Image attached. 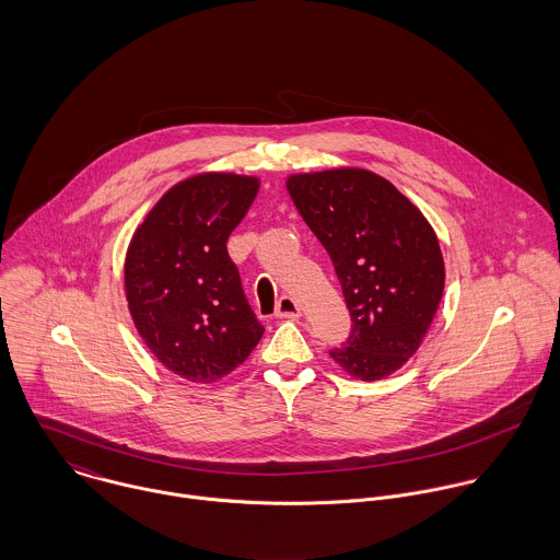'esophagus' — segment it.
Returning <instances> with one entry per match:
<instances>
[{
	"instance_id": "1",
	"label": "esophagus",
	"mask_w": 560,
	"mask_h": 560,
	"mask_svg": "<svg viewBox=\"0 0 560 560\" xmlns=\"http://www.w3.org/2000/svg\"><path fill=\"white\" fill-rule=\"evenodd\" d=\"M302 313H300V306L298 302L291 298V295H284L280 298L278 306H276V317L278 319H298Z\"/></svg>"
}]
</instances>
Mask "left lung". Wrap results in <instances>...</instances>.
I'll return each instance as SVG.
<instances>
[{
  "mask_svg": "<svg viewBox=\"0 0 560 560\" xmlns=\"http://www.w3.org/2000/svg\"><path fill=\"white\" fill-rule=\"evenodd\" d=\"M287 189L327 249L351 315L329 351L351 377L377 382L418 351L444 293L440 241L399 189L364 167L291 174Z\"/></svg>",
  "mask_w": 560,
  "mask_h": 560,
  "instance_id": "1",
  "label": "left lung"
}]
</instances>
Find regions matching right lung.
I'll return each instance as SVG.
<instances>
[{
  "label": "right lung",
  "instance_id": "add662e5",
  "mask_svg": "<svg viewBox=\"0 0 560 560\" xmlns=\"http://www.w3.org/2000/svg\"><path fill=\"white\" fill-rule=\"evenodd\" d=\"M258 187L256 176L194 174L161 196L127 247L131 319L151 353L180 380L226 377L265 331L226 249Z\"/></svg>",
  "mask_w": 560,
  "mask_h": 560
}]
</instances>
